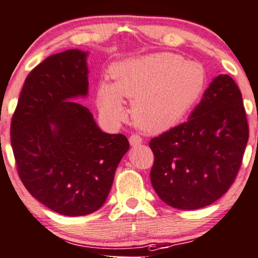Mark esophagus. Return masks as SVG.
Returning <instances> with one entry per match:
<instances>
[{"instance_id": "1", "label": "esophagus", "mask_w": 258, "mask_h": 258, "mask_svg": "<svg viewBox=\"0 0 258 258\" xmlns=\"http://www.w3.org/2000/svg\"><path fill=\"white\" fill-rule=\"evenodd\" d=\"M129 143H130V145H132V146H138V145H140L141 143H143V139H141L139 135L133 134L132 137L129 138Z\"/></svg>"}]
</instances>
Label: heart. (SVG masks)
<instances>
[{"instance_id":"1","label":"heart","mask_w":258,"mask_h":258,"mask_svg":"<svg viewBox=\"0 0 258 258\" xmlns=\"http://www.w3.org/2000/svg\"><path fill=\"white\" fill-rule=\"evenodd\" d=\"M113 82L101 81L97 106L112 123L125 117L124 99H132L130 117L146 134H161L179 123L202 95L207 73L201 62L173 52L129 57L110 71Z\"/></svg>"}]
</instances>
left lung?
<instances>
[{
	"instance_id": "1",
	"label": "left lung",
	"mask_w": 258,
	"mask_h": 258,
	"mask_svg": "<svg viewBox=\"0 0 258 258\" xmlns=\"http://www.w3.org/2000/svg\"><path fill=\"white\" fill-rule=\"evenodd\" d=\"M248 140L242 96L229 75H219L185 123L150 141V178L162 202L183 210L210 206L235 181Z\"/></svg>"
}]
</instances>
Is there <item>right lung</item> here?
I'll return each mask as SVG.
<instances>
[{
  "label": "right lung",
  "instance_id": "right-lung-1",
  "mask_svg": "<svg viewBox=\"0 0 258 258\" xmlns=\"http://www.w3.org/2000/svg\"><path fill=\"white\" fill-rule=\"evenodd\" d=\"M88 51L46 57L24 81L11 124V144L24 187L41 204L81 217L104 204L119 162L129 150L123 134H108L87 107Z\"/></svg>",
  "mask_w": 258,
  "mask_h": 258
}]
</instances>
